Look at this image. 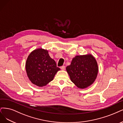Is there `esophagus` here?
Here are the masks:
<instances>
[{
  "mask_svg": "<svg viewBox=\"0 0 123 123\" xmlns=\"http://www.w3.org/2000/svg\"><path fill=\"white\" fill-rule=\"evenodd\" d=\"M60 68L61 69V70H64L65 69V66H61Z\"/></svg>",
  "mask_w": 123,
  "mask_h": 123,
  "instance_id": "34e87169",
  "label": "esophagus"
}]
</instances>
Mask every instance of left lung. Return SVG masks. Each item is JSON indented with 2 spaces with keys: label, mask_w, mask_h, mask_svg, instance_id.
<instances>
[{
  "label": "left lung",
  "mask_w": 123,
  "mask_h": 123,
  "mask_svg": "<svg viewBox=\"0 0 123 123\" xmlns=\"http://www.w3.org/2000/svg\"><path fill=\"white\" fill-rule=\"evenodd\" d=\"M66 69L72 82L80 89H85L96 80L98 66L95 57L88 54L76 56Z\"/></svg>",
  "instance_id": "1"
}]
</instances>
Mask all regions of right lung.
Listing matches in <instances>:
<instances>
[{"label": "right lung", "mask_w": 123, "mask_h": 123, "mask_svg": "<svg viewBox=\"0 0 123 123\" xmlns=\"http://www.w3.org/2000/svg\"><path fill=\"white\" fill-rule=\"evenodd\" d=\"M48 53V50L42 48L35 49L29 55L26 62V71L29 80L39 87L53 80L60 70Z\"/></svg>", "instance_id": "1"}]
</instances>
